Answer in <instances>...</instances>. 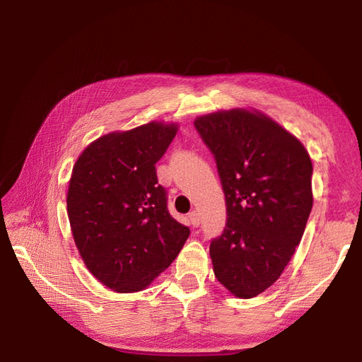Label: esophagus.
Instances as JSON below:
<instances>
[{
	"label": "esophagus",
	"mask_w": 362,
	"mask_h": 362,
	"mask_svg": "<svg viewBox=\"0 0 362 362\" xmlns=\"http://www.w3.org/2000/svg\"><path fill=\"white\" fill-rule=\"evenodd\" d=\"M189 218H190V223H192L194 228L199 226V223H201V216H199L198 211H192V213L189 214Z\"/></svg>",
	"instance_id": "esophagus-1"
}]
</instances>
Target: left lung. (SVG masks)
Returning a JSON list of instances; mask_svg holds the SVG:
<instances>
[{
  "mask_svg": "<svg viewBox=\"0 0 362 362\" xmlns=\"http://www.w3.org/2000/svg\"><path fill=\"white\" fill-rule=\"evenodd\" d=\"M194 127L214 154L226 202L223 234L210 245L214 276L235 298H255L302 240L314 201L310 154L258 110H218Z\"/></svg>",
  "mask_w": 362,
  "mask_h": 362,
  "instance_id": "8db88e82",
  "label": "left lung"
}]
</instances>
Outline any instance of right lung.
Masks as SVG:
<instances>
[{
  "label": "right lung",
  "mask_w": 362,
  "mask_h": 362,
  "mask_svg": "<svg viewBox=\"0 0 362 362\" xmlns=\"http://www.w3.org/2000/svg\"><path fill=\"white\" fill-rule=\"evenodd\" d=\"M178 131L152 120L93 140L76 158L68 217L92 275L116 293L145 290L177 258L190 229L168 211L156 163Z\"/></svg>",
  "instance_id": "1"
}]
</instances>
